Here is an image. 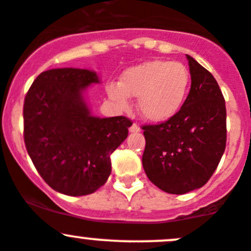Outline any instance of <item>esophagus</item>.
Here are the masks:
<instances>
[{"instance_id":"esophagus-1","label":"esophagus","mask_w":251,"mask_h":251,"mask_svg":"<svg viewBox=\"0 0 251 251\" xmlns=\"http://www.w3.org/2000/svg\"><path fill=\"white\" fill-rule=\"evenodd\" d=\"M128 130H130V132H133V133H137V132H140V127L139 126H137V124H132V125L130 126V128H128Z\"/></svg>"}]
</instances>
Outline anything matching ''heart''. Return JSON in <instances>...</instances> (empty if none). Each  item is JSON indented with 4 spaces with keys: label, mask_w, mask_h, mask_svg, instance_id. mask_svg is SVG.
<instances>
[{
    "label": "heart",
    "mask_w": 251,
    "mask_h": 251,
    "mask_svg": "<svg viewBox=\"0 0 251 251\" xmlns=\"http://www.w3.org/2000/svg\"><path fill=\"white\" fill-rule=\"evenodd\" d=\"M189 80L188 69L182 63L153 59L126 69L120 83L109 84L106 93L121 110H128V98H137L142 118L150 123L161 124L182 109Z\"/></svg>",
    "instance_id": "heart-1"
}]
</instances>
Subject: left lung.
<instances>
[{
    "instance_id": "1",
    "label": "left lung",
    "mask_w": 251,
    "mask_h": 251,
    "mask_svg": "<svg viewBox=\"0 0 251 251\" xmlns=\"http://www.w3.org/2000/svg\"><path fill=\"white\" fill-rule=\"evenodd\" d=\"M191 90L178 114L142 127V166L150 181L171 194L204 186L226 150V101L214 76L191 55Z\"/></svg>"
}]
</instances>
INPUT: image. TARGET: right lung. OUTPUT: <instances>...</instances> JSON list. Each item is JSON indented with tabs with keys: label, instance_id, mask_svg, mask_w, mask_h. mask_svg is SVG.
I'll return each mask as SVG.
<instances>
[{
	"label": "right lung",
	"instance_id": "obj_1",
	"mask_svg": "<svg viewBox=\"0 0 251 251\" xmlns=\"http://www.w3.org/2000/svg\"><path fill=\"white\" fill-rule=\"evenodd\" d=\"M98 83L93 70L58 68L41 73L25 95V149L48 186L67 196H86L105 184L110 154L132 125L124 116L91 114L85 91Z\"/></svg>",
	"mask_w": 251,
	"mask_h": 251
}]
</instances>
